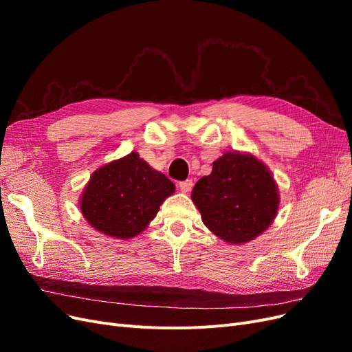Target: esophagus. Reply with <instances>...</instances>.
Returning <instances> with one entry per match:
<instances>
[{
  "label": "esophagus",
  "instance_id": "esophagus-1",
  "mask_svg": "<svg viewBox=\"0 0 352 352\" xmlns=\"http://www.w3.org/2000/svg\"><path fill=\"white\" fill-rule=\"evenodd\" d=\"M192 186H194V182H192V180H190V179L184 180V182L179 184V189L182 190V192H189V190L192 189Z\"/></svg>",
  "mask_w": 352,
  "mask_h": 352
}]
</instances>
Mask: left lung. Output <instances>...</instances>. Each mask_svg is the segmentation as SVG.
<instances>
[{
  "label": "left lung",
  "mask_w": 352,
  "mask_h": 352,
  "mask_svg": "<svg viewBox=\"0 0 352 352\" xmlns=\"http://www.w3.org/2000/svg\"><path fill=\"white\" fill-rule=\"evenodd\" d=\"M202 223L232 245L247 243L267 229L279 210V188L269 167L250 153L229 151L212 163L190 194Z\"/></svg>",
  "instance_id": "left-lung-1"
}]
</instances>
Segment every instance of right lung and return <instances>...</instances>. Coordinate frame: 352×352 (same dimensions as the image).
Returning a JSON list of instances; mask_svg holds the SVG:
<instances>
[{
    "mask_svg": "<svg viewBox=\"0 0 352 352\" xmlns=\"http://www.w3.org/2000/svg\"><path fill=\"white\" fill-rule=\"evenodd\" d=\"M175 189L172 180L132 151L95 170L79 206L95 230L110 238L131 239L145 230Z\"/></svg>",
    "mask_w": 352,
    "mask_h": 352,
    "instance_id": "right-lung-1",
    "label": "right lung"
}]
</instances>
